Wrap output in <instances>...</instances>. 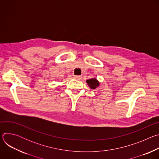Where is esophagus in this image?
Listing matches in <instances>:
<instances>
[{"instance_id": "34e87169", "label": "esophagus", "mask_w": 159, "mask_h": 159, "mask_svg": "<svg viewBox=\"0 0 159 159\" xmlns=\"http://www.w3.org/2000/svg\"><path fill=\"white\" fill-rule=\"evenodd\" d=\"M74 78L77 80H80L82 79V76L81 75H74Z\"/></svg>"}]
</instances>
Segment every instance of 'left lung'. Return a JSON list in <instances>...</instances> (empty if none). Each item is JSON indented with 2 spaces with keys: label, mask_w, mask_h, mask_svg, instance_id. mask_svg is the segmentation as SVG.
Segmentation results:
<instances>
[{
  "label": "left lung",
  "mask_w": 159,
  "mask_h": 159,
  "mask_svg": "<svg viewBox=\"0 0 159 159\" xmlns=\"http://www.w3.org/2000/svg\"><path fill=\"white\" fill-rule=\"evenodd\" d=\"M86 82L87 83L89 86L93 89L97 88L99 85V82L96 79H90L89 80H87Z\"/></svg>",
  "instance_id": "obj_1"
}]
</instances>
